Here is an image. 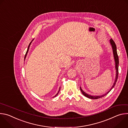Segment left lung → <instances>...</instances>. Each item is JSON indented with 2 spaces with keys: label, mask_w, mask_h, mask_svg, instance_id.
Returning <instances> with one entry per match:
<instances>
[{
  "label": "left lung",
  "mask_w": 128,
  "mask_h": 128,
  "mask_svg": "<svg viewBox=\"0 0 128 128\" xmlns=\"http://www.w3.org/2000/svg\"><path fill=\"white\" fill-rule=\"evenodd\" d=\"M109 42H110V44L112 46V50H113V54H114V61H115V68H116V78H115V80L113 84V85L111 87L110 89L109 90L107 93H106L104 94H103L101 96H92L89 95L87 93H86V92H84V91L82 90V88H81V87L80 86V89L81 92L82 93V94L86 97L87 98H88L90 99H97L100 98H102L104 96H105V95H106L107 94H108L109 93V92L113 88L114 86L116 85V82L117 81L118 78V64H119V61H118V53H117V50H116V44H115V42H114V41L112 40V38H111L109 40Z\"/></svg>",
  "instance_id": "1"
}]
</instances>
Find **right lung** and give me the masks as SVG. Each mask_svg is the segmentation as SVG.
Returning <instances> with one entry per match:
<instances>
[{
	"mask_svg": "<svg viewBox=\"0 0 128 128\" xmlns=\"http://www.w3.org/2000/svg\"><path fill=\"white\" fill-rule=\"evenodd\" d=\"M34 40V39L29 44V46H28V48H27V52H26V54H25V57H24V61H25V59H26V56H27V53H28V50H29V47H30V44H31V42H32ZM60 88H59V91H58V93L54 96V97H56V96H57V95L58 94V93H59V91H60Z\"/></svg>",
	"mask_w": 128,
	"mask_h": 128,
	"instance_id": "1",
	"label": "right lung"
}]
</instances>
